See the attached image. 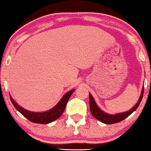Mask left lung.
I'll return each mask as SVG.
<instances>
[{"label":"left lung","mask_w":151,"mask_h":151,"mask_svg":"<svg viewBox=\"0 0 151 151\" xmlns=\"http://www.w3.org/2000/svg\"><path fill=\"white\" fill-rule=\"evenodd\" d=\"M143 93H144V88H143L142 90V92L140 96L139 100H138V103L136 104L133 107L131 110H129V111L124 112V113L121 114H117L115 115H110L105 112L102 111L96 105V102H95L94 99H93L92 96L89 93V108H90V111H91V114L93 115V116L97 120L100 121L101 122L104 123L106 124H116V123H119L120 121L124 120L126 119L129 116L131 115L133 111L136 110L137 108L138 107V106L141 104L142 99L143 96Z\"/></svg>","instance_id":"left-lung-1"}]
</instances>
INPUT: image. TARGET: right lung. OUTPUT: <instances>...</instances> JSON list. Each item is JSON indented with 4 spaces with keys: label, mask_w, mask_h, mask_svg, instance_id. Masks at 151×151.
Returning a JSON list of instances; mask_svg holds the SVG:
<instances>
[{
    "label": "right lung",
    "mask_w": 151,
    "mask_h": 151,
    "mask_svg": "<svg viewBox=\"0 0 151 151\" xmlns=\"http://www.w3.org/2000/svg\"><path fill=\"white\" fill-rule=\"evenodd\" d=\"M74 89L71 90V91H68L66 94L64 95V96L60 100V101L52 109L46 112H42V113H40V112L35 113V112L28 111L25 110V109L20 107V106H18V104L15 103L14 100L11 98V96H10V101H11L15 108L22 115H23L26 119H28L31 122L35 123V124H47L57 120L62 115L66 108L67 101H68L69 99L70 98L71 95L74 92Z\"/></svg>",
    "instance_id": "obj_1"
}]
</instances>
